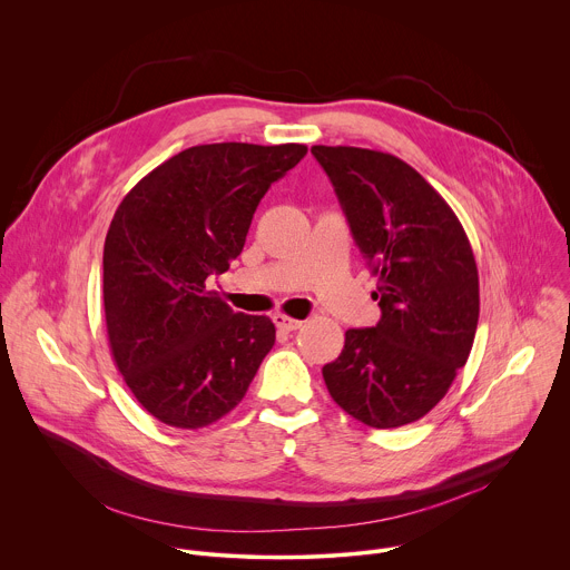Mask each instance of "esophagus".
Here are the masks:
<instances>
[{"mask_svg":"<svg viewBox=\"0 0 570 570\" xmlns=\"http://www.w3.org/2000/svg\"><path fill=\"white\" fill-rule=\"evenodd\" d=\"M275 327L277 330H282V332H297L299 327H302V320H295V317H291V315H282V313H277L275 317Z\"/></svg>","mask_w":570,"mask_h":570,"instance_id":"34e87169","label":"esophagus"}]
</instances>
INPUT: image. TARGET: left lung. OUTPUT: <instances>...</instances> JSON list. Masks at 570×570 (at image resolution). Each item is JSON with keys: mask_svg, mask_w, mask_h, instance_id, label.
<instances>
[{"mask_svg": "<svg viewBox=\"0 0 570 570\" xmlns=\"http://www.w3.org/2000/svg\"><path fill=\"white\" fill-rule=\"evenodd\" d=\"M379 286L381 320L347 330L322 367L332 399L372 429L431 413L464 367L478 327V268L446 200L403 159L356 146H313Z\"/></svg>", "mask_w": 570, "mask_h": 570, "instance_id": "left-lung-1", "label": "left lung"}]
</instances>
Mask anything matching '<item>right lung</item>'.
Returning a JSON list of instances; mask_svg holds the SVG:
<instances>
[{
    "instance_id": "right-lung-1",
    "label": "right lung",
    "mask_w": 570,
    "mask_h": 570,
    "mask_svg": "<svg viewBox=\"0 0 570 570\" xmlns=\"http://www.w3.org/2000/svg\"><path fill=\"white\" fill-rule=\"evenodd\" d=\"M306 150L191 146L117 207L104 246L108 343L126 385L161 424L194 431L225 417L273 350V320L232 313L207 277L240 255L259 200Z\"/></svg>"
}]
</instances>
